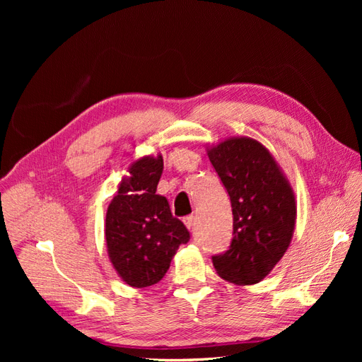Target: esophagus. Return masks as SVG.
Instances as JSON below:
<instances>
[{
    "label": "esophagus",
    "instance_id": "esophagus-1",
    "mask_svg": "<svg viewBox=\"0 0 362 362\" xmlns=\"http://www.w3.org/2000/svg\"><path fill=\"white\" fill-rule=\"evenodd\" d=\"M184 223H185V226H187L189 229H192L194 226V216L184 217Z\"/></svg>",
    "mask_w": 362,
    "mask_h": 362
}]
</instances>
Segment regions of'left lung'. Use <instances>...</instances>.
<instances>
[{
	"instance_id": "1",
	"label": "left lung",
	"mask_w": 362,
	"mask_h": 362,
	"mask_svg": "<svg viewBox=\"0 0 362 362\" xmlns=\"http://www.w3.org/2000/svg\"><path fill=\"white\" fill-rule=\"evenodd\" d=\"M233 206V242L213 257L218 276L235 286L264 279L294 233L296 199L269 149L250 137H229L206 149Z\"/></svg>"
}]
</instances>
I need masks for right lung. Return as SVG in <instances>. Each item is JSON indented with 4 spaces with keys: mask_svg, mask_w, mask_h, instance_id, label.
<instances>
[{
    "mask_svg": "<svg viewBox=\"0 0 362 362\" xmlns=\"http://www.w3.org/2000/svg\"><path fill=\"white\" fill-rule=\"evenodd\" d=\"M128 172L107 208L105 242L117 275L128 286L144 288L166 275L173 255L190 234L172 216L168 199L156 193L163 157H141Z\"/></svg>",
    "mask_w": 362,
    "mask_h": 362,
    "instance_id": "obj_1",
    "label": "right lung"
}]
</instances>
